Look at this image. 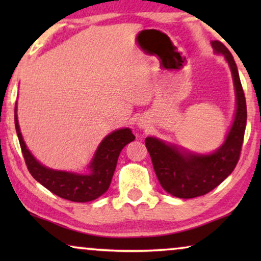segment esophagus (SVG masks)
Here are the masks:
<instances>
[{
    "mask_svg": "<svg viewBox=\"0 0 261 261\" xmlns=\"http://www.w3.org/2000/svg\"><path fill=\"white\" fill-rule=\"evenodd\" d=\"M139 126H140V127H144L145 124H144V122H139Z\"/></svg>",
    "mask_w": 261,
    "mask_h": 261,
    "instance_id": "esophagus-1",
    "label": "esophagus"
}]
</instances>
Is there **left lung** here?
I'll list each match as a JSON object with an SVG mask.
<instances>
[{
    "label": "left lung",
    "instance_id": "obj_1",
    "mask_svg": "<svg viewBox=\"0 0 261 261\" xmlns=\"http://www.w3.org/2000/svg\"><path fill=\"white\" fill-rule=\"evenodd\" d=\"M215 53L229 64L237 95V113L223 145L212 154L180 151L156 138H146L155 174L164 190L178 198H194L208 194L220 185L237 166L244 144L247 107L233 56L221 41H212Z\"/></svg>",
    "mask_w": 261,
    "mask_h": 261
}]
</instances>
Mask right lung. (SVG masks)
I'll use <instances>...</instances> for the list:
<instances>
[{
	"mask_svg": "<svg viewBox=\"0 0 261 261\" xmlns=\"http://www.w3.org/2000/svg\"><path fill=\"white\" fill-rule=\"evenodd\" d=\"M15 128L27 169L35 180L59 197L72 202H90L105 194L112 183L113 174L119 159L120 152L135 137L129 128L117 129L103 139L89 170L90 173L80 174L65 171H57L41 165L32 155L21 135L15 106Z\"/></svg>",
	"mask_w": 261,
	"mask_h": 261,
	"instance_id": "right-lung-1",
	"label": "right lung"
}]
</instances>
